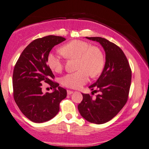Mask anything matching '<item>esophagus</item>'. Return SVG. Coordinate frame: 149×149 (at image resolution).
<instances>
[{
  "label": "esophagus",
  "instance_id": "1",
  "mask_svg": "<svg viewBox=\"0 0 149 149\" xmlns=\"http://www.w3.org/2000/svg\"><path fill=\"white\" fill-rule=\"evenodd\" d=\"M67 93H68V95H72V94L74 93L72 91H70V90H68L67 91Z\"/></svg>",
  "mask_w": 149,
  "mask_h": 149
}]
</instances>
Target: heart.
<instances>
[{
	"label": "heart",
	"instance_id": "1",
	"mask_svg": "<svg viewBox=\"0 0 149 149\" xmlns=\"http://www.w3.org/2000/svg\"><path fill=\"white\" fill-rule=\"evenodd\" d=\"M60 52L67 59H76L77 72L65 75L61 84L65 87L77 89L88 81L89 76L95 77L104 68V55L101 50L87 42L74 40L62 46ZM48 65L56 73L62 72L64 61L61 54L50 53L47 57Z\"/></svg>",
	"mask_w": 149,
	"mask_h": 149
}]
</instances>
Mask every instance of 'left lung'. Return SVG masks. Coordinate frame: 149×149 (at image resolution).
I'll return each instance as SVG.
<instances>
[{
    "label": "left lung",
    "mask_w": 149,
    "mask_h": 149,
    "mask_svg": "<svg viewBox=\"0 0 149 149\" xmlns=\"http://www.w3.org/2000/svg\"><path fill=\"white\" fill-rule=\"evenodd\" d=\"M86 38L98 42L102 45L105 51L106 62L97 81L89 86L92 91L100 94L95 97L90 94H82L83 100L77 107L86 120L102 124L117 116L127 102L132 70L126 56L116 44L101 37ZM92 94H94L93 92Z\"/></svg>",
    "instance_id": "obj_1"
}]
</instances>
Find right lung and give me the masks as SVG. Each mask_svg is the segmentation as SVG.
Masks as SVG:
<instances>
[{
	"label": "right lung",
	"mask_w": 149,
	"mask_h": 149,
	"mask_svg": "<svg viewBox=\"0 0 149 149\" xmlns=\"http://www.w3.org/2000/svg\"><path fill=\"white\" fill-rule=\"evenodd\" d=\"M64 40L63 37L53 35L34 40L23 51L15 65L14 100L22 113L33 122L42 123L53 118L59 111L61 101L67 96L66 90L53 81L54 75L47 63L51 49ZM44 82L55 90L53 93L43 94Z\"/></svg>",
	"instance_id": "right-lung-1"
}]
</instances>
